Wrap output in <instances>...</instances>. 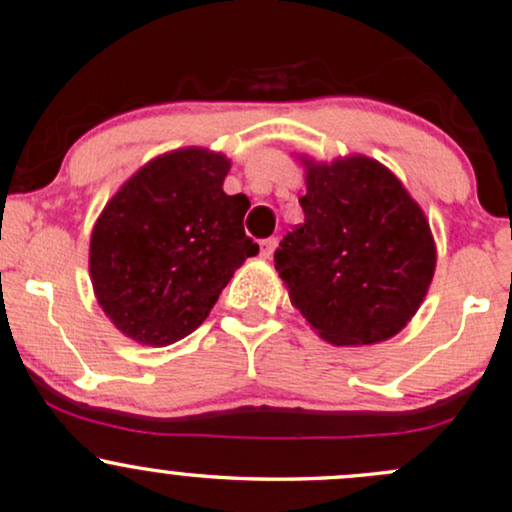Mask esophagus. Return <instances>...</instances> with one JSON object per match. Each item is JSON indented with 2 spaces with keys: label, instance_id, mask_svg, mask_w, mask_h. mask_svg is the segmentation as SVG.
<instances>
[{
  "label": "esophagus",
  "instance_id": "esophagus-1",
  "mask_svg": "<svg viewBox=\"0 0 512 512\" xmlns=\"http://www.w3.org/2000/svg\"><path fill=\"white\" fill-rule=\"evenodd\" d=\"M276 246H278L276 239H264L262 243H259V255H262L264 259H271V255H273V250H276Z\"/></svg>",
  "mask_w": 512,
  "mask_h": 512
}]
</instances>
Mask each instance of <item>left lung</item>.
Here are the masks:
<instances>
[{"instance_id":"obj_1","label":"left lung","mask_w":512,"mask_h":512,"mask_svg":"<svg viewBox=\"0 0 512 512\" xmlns=\"http://www.w3.org/2000/svg\"><path fill=\"white\" fill-rule=\"evenodd\" d=\"M301 162L306 218L273 255L292 306L334 345L387 341L417 313L434 278L429 222L371 157Z\"/></svg>"}]
</instances>
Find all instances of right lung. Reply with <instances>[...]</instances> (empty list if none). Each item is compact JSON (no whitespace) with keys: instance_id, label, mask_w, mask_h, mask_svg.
<instances>
[{"instance_id":"1","label":"right lung","mask_w":512,"mask_h":512,"mask_svg":"<svg viewBox=\"0 0 512 512\" xmlns=\"http://www.w3.org/2000/svg\"><path fill=\"white\" fill-rule=\"evenodd\" d=\"M232 162L181 148L141 167L113 194L90 236L99 306L141 345H171L208 318L259 246L246 236V194H225Z\"/></svg>"}]
</instances>
